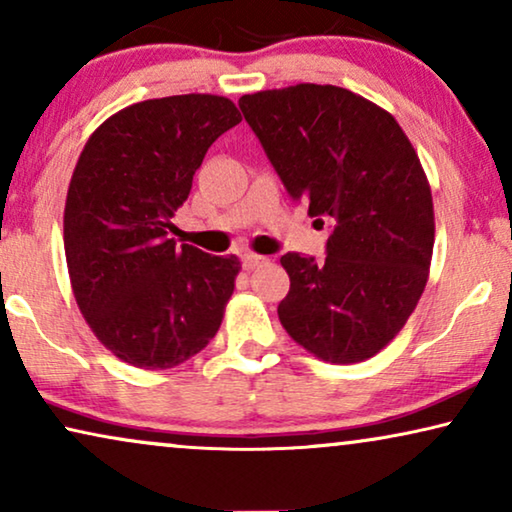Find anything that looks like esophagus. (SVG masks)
Wrapping results in <instances>:
<instances>
[{"mask_svg":"<svg viewBox=\"0 0 512 512\" xmlns=\"http://www.w3.org/2000/svg\"><path fill=\"white\" fill-rule=\"evenodd\" d=\"M265 263V256H258V254H244L242 256V265L244 270H256L258 265Z\"/></svg>","mask_w":512,"mask_h":512,"instance_id":"1","label":"esophagus"}]
</instances>
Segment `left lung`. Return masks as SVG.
<instances>
[{
  "instance_id": "left-lung-1",
  "label": "left lung",
  "mask_w": 512,
  "mask_h": 512,
  "mask_svg": "<svg viewBox=\"0 0 512 512\" xmlns=\"http://www.w3.org/2000/svg\"><path fill=\"white\" fill-rule=\"evenodd\" d=\"M240 109L286 191L333 223L324 261H279L291 279L279 321L321 361L370 359L401 333L429 279L436 221L415 146L387 109L338 86L261 90Z\"/></svg>"
}]
</instances>
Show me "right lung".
<instances>
[{
    "label": "right lung",
    "instance_id": "right-lung-1",
    "mask_svg": "<svg viewBox=\"0 0 512 512\" xmlns=\"http://www.w3.org/2000/svg\"><path fill=\"white\" fill-rule=\"evenodd\" d=\"M242 121L228 97L130 104L88 137L65 202V256L95 338L144 370L174 368L219 331L242 265L174 242L209 146Z\"/></svg>",
    "mask_w": 512,
    "mask_h": 512
}]
</instances>
